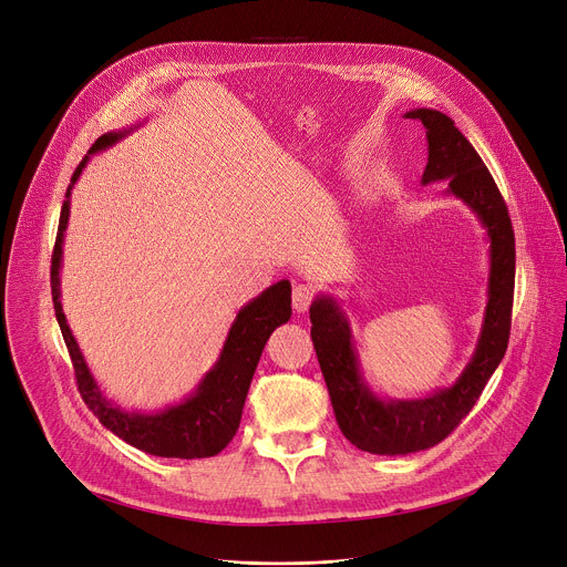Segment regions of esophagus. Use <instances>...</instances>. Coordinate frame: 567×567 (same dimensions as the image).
Listing matches in <instances>:
<instances>
[{
	"label": "esophagus",
	"instance_id": "34e87169",
	"mask_svg": "<svg viewBox=\"0 0 567 567\" xmlns=\"http://www.w3.org/2000/svg\"><path fill=\"white\" fill-rule=\"evenodd\" d=\"M312 299H316V288L308 286V284L295 286V290H292V306H295L297 312H306L310 308Z\"/></svg>",
	"mask_w": 567,
	"mask_h": 567
}]
</instances>
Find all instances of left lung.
<instances>
[{"label": "left lung", "mask_w": 567, "mask_h": 567, "mask_svg": "<svg viewBox=\"0 0 567 567\" xmlns=\"http://www.w3.org/2000/svg\"><path fill=\"white\" fill-rule=\"evenodd\" d=\"M423 123L427 164L423 184L449 182L446 192L464 200L488 236V301L475 353L455 385L425 399L383 401L364 383L351 340L349 320L333 297H318L310 306V338L329 388L336 421L349 442L373 455H408L436 446L462 423L477 403L512 331L516 243L512 218L497 184L471 142L444 112L419 107L405 114Z\"/></svg>", "instance_id": "obj_1"}]
</instances>
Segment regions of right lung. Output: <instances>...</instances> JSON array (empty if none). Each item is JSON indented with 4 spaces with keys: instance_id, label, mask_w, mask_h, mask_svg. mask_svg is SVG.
I'll return each instance as SVG.
<instances>
[{
    "instance_id": "obj_1",
    "label": "right lung",
    "mask_w": 567,
    "mask_h": 567,
    "mask_svg": "<svg viewBox=\"0 0 567 567\" xmlns=\"http://www.w3.org/2000/svg\"><path fill=\"white\" fill-rule=\"evenodd\" d=\"M131 131L101 135L92 144L83 162L76 166L72 175V184L68 186L65 203H62V209H60L53 255H51V297L55 308V320L62 331V338H65L68 351L72 355L79 392L85 405L110 432L123 439L125 444H131L157 457H177V460L214 457L231 442L238 430L251 375H255V369L259 364V358L264 353L268 338L277 327L290 320V312H292L290 281H279L270 286L257 299H251L238 310V316L225 340V347L220 351V358L200 381L198 390L186 401H182L179 405H171L157 414L125 412L112 405L101 394L94 375L90 373L85 358L68 327L65 312H62L60 264H62V240H65V229L70 220V196L79 175L90 162V155L110 148Z\"/></svg>"
}]
</instances>
